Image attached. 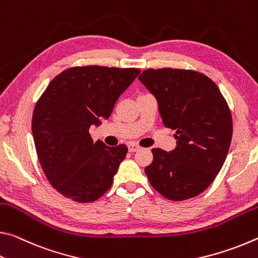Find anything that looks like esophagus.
<instances>
[{
	"instance_id": "1",
	"label": "esophagus",
	"mask_w": 258,
	"mask_h": 258,
	"mask_svg": "<svg viewBox=\"0 0 258 258\" xmlns=\"http://www.w3.org/2000/svg\"><path fill=\"white\" fill-rule=\"evenodd\" d=\"M139 149H141V147H139L136 144H129L128 145V150H129V152H132V153H134V152L139 151Z\"/></svg>"
}]
</instances>
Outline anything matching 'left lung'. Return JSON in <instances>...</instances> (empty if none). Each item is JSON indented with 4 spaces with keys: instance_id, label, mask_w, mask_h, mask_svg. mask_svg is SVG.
<instances>
[{
    "instance_id": "obj_1",
    "label": "left lung",
    "mask_w": 258,
    "mask_h": 258,
    "mask_svg": "<svg viewBox=\"0 0 258 258\" xmlns=\"http://www.w3.org/2000/svg\"><path fill=\"white\" fill-rule=\"evenodd\" d=\"M158 101L164 126L175 130L176 147L153 149L145 168L150 183L169 200L199 196L225 162L232 138V116L212 80L187 70H146L138 77Z\"/></svg>"
}]
</instances>
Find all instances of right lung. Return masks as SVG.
Listing matches in <instances>:
<instances>
[{
    "instance_id": "right-lung-1",
    "label": "right lung",
    "mask_w": 258,
    "mask_h": 258,
    "mask_svg": "<svg viewBox=\"0 0 258 258\" xmlns=\"http://www.w3.org/2000/svg\"><path fill=\"white\" fill-rule=\"evenodd\" d=\"M141 71L83 66L57 75L37 101L32 133L46 178L59 193L92 202L106 193L128 147L94 143L91 125L108 119L117 98Z\"/></svg>"
}]
</instances>
